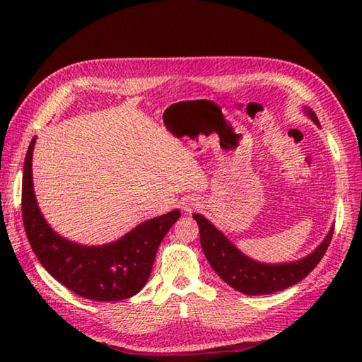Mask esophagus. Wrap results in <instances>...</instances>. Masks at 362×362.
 I'll return each mask as SVG.
<instances>
[{
	"label": "esophagus",
	"instance_id": "34e87169",
	"mask_svg": "<svg viewBox=\"0 0 362 362\" xmlns=\"http://www.w3.org/2000/svg\"><path fill=\"white\" fill-rule=\"evenodd\" d=\"M196 207H198V203H196L194 199H189V201H187V203H183V211H185L187 214H189L193 209H196Z\"/></svg>",
	"mask_w": 362,
	"mask_h": 362
}]
</instances>
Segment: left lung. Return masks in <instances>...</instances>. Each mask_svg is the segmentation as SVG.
<instances>
[{
	"label": "left lung",
	"instance_id": "1",
	"mask_svg": "<svg viewBox=\"0 0 362 362\" xmlns=\"http://www.w3.org/2000/svg\"><path fill=\"white\" fill-rule=\"evenodd\" d=\"M306 113L313 119L317 126V116L313 110L306 108ZM194 220L199 225V240L203 246L204 255L207 262L211 263L220 278L233 289L247 296H265V293H274L278 291H284L287 287L297 284L303 278L313 272L315 267L321 262L322 255L332 240L334 228L329 231L326 240L321 243L315 252L306 255L305 259L291 263H278V265H268L257 260L249 259L247 255L241 254L235 247V244L230 243L214 226L209 220L204 218L199 214H194Z\"/></svg>",
	"mask_w": 362,
	"mask_h": 362
}]
</instances>
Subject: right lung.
<instances>
[{"label": "right lung", "instance_id": "obj_1", "mask_svg": "<svg viewBox=\"0 0 362 362\" xmlns=\"http://www.w3.org/2000/svg\"><path fill=\"white\" fill-rule=\"evenodd\" d=\"M30 142L22 177V218L36 259L66 289L97 302H118L142 291L150 278L163 238L180 217L173 211L140 223L105 246H79L59 236L46 223L33 192Z\"/></svg>", "mask_w": 362, "mask_h": 362}]
</instances>
